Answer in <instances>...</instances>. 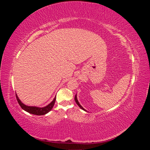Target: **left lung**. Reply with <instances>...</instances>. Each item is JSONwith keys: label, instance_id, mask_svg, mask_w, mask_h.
<instances>
[{"label": "left lung", "instance_id": "1", "mask_svg": "<svg viewBox=\"0 0 150 150\" xmlns=\"http://www.w3.org/2000/svg\"><path fill=\"white\" fill-rule=\"evenodd\" d=\"M74 100H75V101H76V104H78V105L79 106V107L81 108V109H82L83 110H84V111H86L85 109H84L83 107H82V106L81 105V104H79V101H78V99H77V94H76L75 95V97H74Z\"/></svg>", "mask_w": 150, "mask_h": 150}]
</instances>
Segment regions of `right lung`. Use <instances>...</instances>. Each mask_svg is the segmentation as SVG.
Wrapping results in <instances>:
<instances>
[{
	"mask_svg": "<svg viewBox=\"0 0 150 150\" xmlns=\"http://www.w3.org/2000/svg\"><path fill=\"white\" fill-rule=\"evenodd\" d=\"M16 94L17 100L18 103H19V105L21 106L22 110L28 112L29 113H30V114L35 115H44L47 114V113H48L52 109L54 105V103H55V101H56V96L54 97L53 100L46 106L40 108L37 106H29L25 105V104H24L23 103H22V101L19 99V97L17 96V94Z\"/></svg>",
	"mask_w": 150,
	"mask_h": 150,
	"instance_id": "obj_1",
	"label": "right lung"
}]
</instances>
